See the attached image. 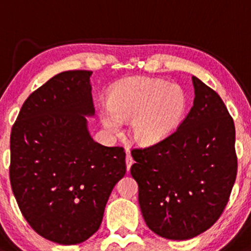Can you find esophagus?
<instances>
[{
    "label": "esophagus",
    "instance_id": "1",
    "mask_svg": "<svg viewBox=\"0 0 251 251\" xmlns=\"http://www.w3.org/2000/svg\"><path fill=\"white\" fill-rule=\"evenodd\" d=\"M134 163V160H133V157H131V155L130 154H126V171H129L130 170V167H131V165H133Z\"/></svg>",
    "mask_w": 251,
    "mask_h": 251
}]
</instances>
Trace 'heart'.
Here are the masks:
<instances>
[{"instance_id":"heart-1","label":"heart","mask_w":251,"mask_h":251,"mask_svg":"<svg viewBox=\"0 0 251 251\" xmlns=\"http://www.w3.org/2000/svg\"><path fill=\"white\" fill-rule=\"evenodd\" d=\"M187 110V95L176 84L155 78H128L111 89L108 105L100 117L112 134H120L122 121L131 118L133 139L143 146L167 140L179 128Z\"/></svg>"}]
</instances>
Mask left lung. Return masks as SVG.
<instances>
[{
	"instance_id": "left-lung-1",
	"label": "left lung",
	"mask_w": 251,
	"mask_h": 251,
	"mask_svg": "<svg viewBox=\"0 0 251 251\" xmlns=\"http://www.w3.org/2000/svg\"><path fill=\"white\" fill-rule=\"evenodd\" d=\"M192 81L193 106L174 134L131 151L146 224L176 241L196 237L218 221L237 174L232 117L216 91L194 75Z\"/></svg>"
}]
</instances>
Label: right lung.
Segmentation results:
<instances>
[{
  "label": "right lung",
  "instance_id": "right-lung-1",
  "mask_svg": "<svg viewBox=\"0 0 251 251\" xmlns=\"http://www.w3.org/2000/svg\"><path fill=\"white\" fill-rule=\"evenodd\" d=\"M91 71H65L29 95L10 134V185L25 219L58 244L100 229L112 188L126 174L122 147L94 141Z\"/></svg>",
  "mask_w": 251,
  "mask_h": 251
}]
</instances>
